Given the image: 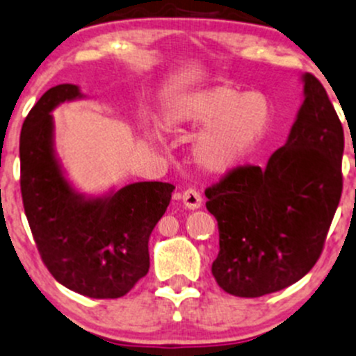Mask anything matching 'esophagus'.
Masks as SVG:
<instances>
[{"mask_svg":"<svg viewBox=\"0 0 356 356\" xmlns=\"http://www.w3.org/2000/svg\"><path fill=\"white\" fill-rule=\"evenodd\" d=\"M183 199V204H185V207L188 209H199L202 207V195H200V192H197L195 188H188L183 192L181 195Z\"/></svg>","mask_w":356,"mask_h":356,"instance_id":"34e87169","label":"esophagus"}]
</instances>
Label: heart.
I'll use <instances>...</instances> for the list:
<instances>
[{"label":"heart","instance_id":"b5f03b06","mask_svg":"<svg viewBox=\"0 0 356 356\" xmlns=\"http://www.w3.org/2000/svg\"><path fill=\"white\" fill-rule=\"evenodd\" d=\"M270 116V102L262 92L240 94L233 87H212L178 99L163 128L177 134L205 124L193 144V157L204 170L225 173L262 142Z\"/></svg>","mask_w":356,"mask_h":356}]
</instances>
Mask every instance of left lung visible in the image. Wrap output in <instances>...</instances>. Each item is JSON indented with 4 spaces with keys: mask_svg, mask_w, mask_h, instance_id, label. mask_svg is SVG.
Instances as JSON below:
<instances>
[{
    "mask_svg": "<svg viewBox=\"0 0 356 356\" xmlns=\"http://www.w3.org/2000/svg\"><path fill=\"white\" fill-rule=\"evenodd\" d=\"M303 82L298 118L267 166H236L205 188L219 229L212 276L229 295L280 291L324 250L343 192L344 134L324 86L312 73Z\"/></svg>",
    "mask_w": 356,
    "mask_h": 356,
    "instance_id": "8db88e82",
    "label": "left lung"
}]
</instances>
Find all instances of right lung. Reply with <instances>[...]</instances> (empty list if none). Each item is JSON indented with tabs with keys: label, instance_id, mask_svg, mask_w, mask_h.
Wrapping results in <instances>:
<instances>
[{
	"label": "right lung",
	"instance_id": "add662e5",
	"mask_svg": "<svg viewBox=\"0 0 356 356\" xmlns=\"http://www.w3.org/2000/svg\"><path fill=\"white\" fill-rule=\"evenodd\" d=\"M76 97L79 87L61 83L29 111L20 134L22 200L54 280L90 298H120L149 273V236L175 186L140 181L102 199L76 195L54 157L49 115L60 102Z\"/></svg>",
	"mask_w": 356,
	"mask_h": 356
}]
</instances>
